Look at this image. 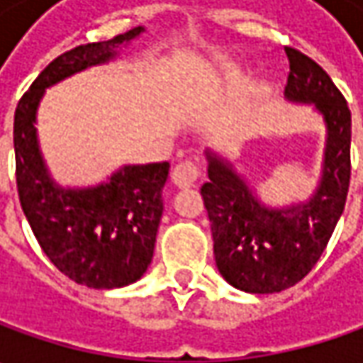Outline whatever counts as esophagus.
I'll list each match as a JSON object with an SVG mask.
<instances>
[{
    "instance_id": "1",
    "label": "esophagus",
    "mask_w": 363,
    "mask_h": 363,
    "mask_svg": "<svg viewBox=\"0 0 363 363\" xmlns=\"http://www.w3.org/2000/svg\"><path fill=\"white\" fill-rule=\"evenodd\" d=\"M200 175H202L200 165H198L196 161L186 160L179 161V163L175 165L174 172H172V179H174V184L177 188H191V186L200 179Z\"/></svg>"
}]
</instances>
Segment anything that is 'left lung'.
I'll list each match as a JSON object with an SVG mask.
<instances>
[{"label": "left lung", "instance_id": "obj_1", "mask_svg": "<svg viewBox=\"0 0 363 363\" xmlns=\"http://www.w3.org/2000/svg\"><path fill=\"white\" fill-rule=\"evenodd\" d=\"M291 101L315 103L328 123L323 177L307 203L269 210L232 167L208 153L210 167L200 189L208 210L220 274L246 293H279L305 279L323 255L342 216L352 175V113L329 74L299 50L285 46Z\"/></svg>", "mask_w": 363, "mask_h": 363}]
</instances>
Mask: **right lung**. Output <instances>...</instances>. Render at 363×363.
<instances>
[{
    "label": "right lung",
    "instance_id": "1",
    "mask_svg": "<svg viewBox=\"0 0 363 363\" xmlns=\"http://www.w3.org/2000/svg\"><path fill=\"white\" fill-rule=\"evenodd\" d=\"M141 32L139 26L105 42L82 44L60 54L23 92L13 117L21 210L52 264L74 283L91 289H117L143 277L153 258L163 214L161 189L169 163L123 167L99 188H58L38 151L35 108L50 84L111 60L123 42Z\"/></svg>",
    "mask_w": 363,
    "mask_h": 363
}]
</instances>
